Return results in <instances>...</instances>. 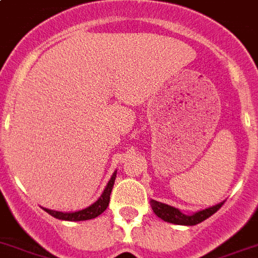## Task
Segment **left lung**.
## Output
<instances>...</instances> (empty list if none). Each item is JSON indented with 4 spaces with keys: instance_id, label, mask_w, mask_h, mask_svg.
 Segmentation results:
<instances>
[{
    "instance_id": "8db88e82",
    "label": "left lung",
    "mask_w": 258,
    "mask_h": 258,
    "mask_svg": "<svg viewBox=\"0 0 258 258\" xmlns=\"http://www.w3.org/2000/svg\"><path fill=\"white\" fill-rule=\"evenodd\" d=\"M150 204H152V208L154 211V214L158 216L159 219L167 221V223H172V224H178V225H197L202 221H204L206 219H208L210 216L216 212L219 208L224 204V201L220 202V203L215 204L212 207L204 208V210L197 211L194 214L186 215L180 212L178 208L172 207V206H169L166 203H161V202L157 201H150Z\"/></svg>"
}]
</instances>
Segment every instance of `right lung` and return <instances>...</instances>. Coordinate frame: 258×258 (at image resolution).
Masks as SVG:
<instances>
[{
	"label": "right lung",
	"mask_w": 258,
	"mask_h": 258,
	"mask_svg": "<svg viewBox=\"0 0 258 258\" xmlns=\"http://www.w3.org/2000/svg\"><path fill=\"white\" fill-rule=\"evenodd\" d=\"M116 174L117 170L113 172V175L110 176L109 182L106 184L105 190L101 194V197L92 203L91 206H88L87 208H83V210L75 211V212H61V211H54L48 210V208H43L47 214H50L51 216L59 219V220H67V221H82V220H91V219L97 218L99 215H101L104 211L108 208L110 201V192H112V188H113L114 180H116Z\"/></svg>",
	"instance_id": "right-lung-1"
}]
</instances>
